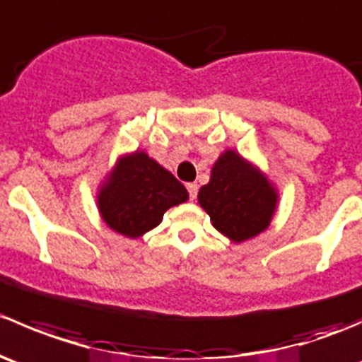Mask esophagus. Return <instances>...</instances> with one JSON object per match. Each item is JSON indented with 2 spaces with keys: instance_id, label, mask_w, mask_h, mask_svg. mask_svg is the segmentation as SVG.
I'll return each instance as SVG.
<instances>
[{
  "instance_id": "obj_1",
  "label": "esophagus",
  "mask_w": 362,
  "mask_h": 362,
  "mask_svg": "<svg viewBox=\"0 0 362 362\" xmlns=\"http://www.w3.org/2000/svg\"><path fill=\"white\" fill-rule=\"evenodd\" d=\"M185 187H187L189 198L196 199V196H198V184H194V182H191V184H187V185H185Z\"/></svg>"
}]
</instances>
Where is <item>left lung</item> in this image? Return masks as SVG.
Here are the masks:
<instances>
[{
    "label": "left lung",
    "mask_w": 362,
    "mask_h": 362,
    "mask_svg": "<svg viewBox=\"0 0 362 362\" xmlns=\"http://www.w3.org/2000/svg\"><path fill=\"white\" fill-rule=\"evenodd\" d=\"M279 194L268 178L235 151H226L199 189L198 202L214 228L236 243L254 238L269 226Z\"/></svg>",
    "instance_id": "obj_1"
}]
</instances>
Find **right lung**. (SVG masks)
<instances>
[{"mask_svg":"<svg viewBox=\"0 0 362 362\" xmlns=\"http://www.w3.org/2000/svg\"><path fill=\"white\" fill-rule=\"evenodd\" d=\"M187 189L145 152L119 160L98 196L103 221L120 235L138 238L160 224L168 208L187 202Z\"/></svg>","mask_w":362,"mask_h":362,"instance_id":"right-lung-1","label":"right lung"}]
</instances>
